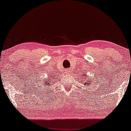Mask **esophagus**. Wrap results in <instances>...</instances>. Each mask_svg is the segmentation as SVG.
Returning <instances> with one entry per match:
<instances>
[{
    "mask_svg": "<svg viewBox=\"0 0 131 131\" xmlns=\"http://www.w3.org/2000/svg\"><path fill=\"white\" fill-rule=\"evenodd\" d=\"M70 71H71L70 70H67V72H68V73H70Z\"/></svg>",
    "mask_w": 131,
    "mask_h": 131,
    "instance_id": "34e87169",
    "label": "esophagus"
}]
</instances>
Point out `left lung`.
Listing matches in <instances>:
<instances>
[{
    "label": "left lung",
    "mask_w": 131,
    "mask_h": 131,
    "mask_svg": "<svg viewBox=\"0 0 131 131\" xmlns=\"http://www.w3.org/2000/svg\"><path fill=\"white\" fill-rule=\"evenodd\" d=\"M86 75L87 76V77H85V76ZM88 76H87V74H85V73H84L83 74V78H82V81L84 82V86L85 85H87V86H89L90 87V85H91V84L93 83V80L92 79H89V80H88Z\"/></svg>",
    "instance_id": "obj_1"
}]
</instances>
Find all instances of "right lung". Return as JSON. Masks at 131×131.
I'll return each instance as SVG.
<instances>
[{"instance_id": "obj_1", "label": "right lung", "mask_w": 131, "mask_h": 131, "mask_svg": "<svg viewBox=\"0 0 131 131\" xmlns=\"http://www.w3.org/2000/svg\"><path fill=\"white\" fill-rule=\"evenodd\" d=\"M49 76H50V77L48 78V79H46V80H45V81H42V82H43V85H48V86L50 87V86H52V84L54 83V81L55 80H53L54 76H50V75H49Z\"/></svg>"}]
</instances>
